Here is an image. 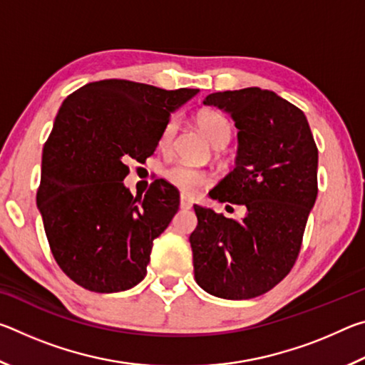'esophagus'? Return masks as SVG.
<instances>
[{
	"label": "esophagus",
	"mask_w": 365,
	"mask_h": 365,
	"mask_svg": "<svg viewBox=\"0 0 365 365\" xmlns=\"http://www.w3.org/2000/svg\"><path fill=\"white\" fill-rule=\"evenodd\" d=\"M193 206V202H191L187 196H180V207L182 209H190Z\"/></svg>",
	"instance_id": "esophagus-1"
}]
</instances>
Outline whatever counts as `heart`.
<instances>
[{
	"instance_id": "b5f03b06",
	"label": "heart",
	"mask_w": 365,
	"mask_h": 365,
	"mask_svg": "<svg viewBox=\"0 0 365 365\" xmlns=\"http://www.w3.org/2000/svg\"><path fill=\"white\" fill-rule=\"evenodd\" d=\"M196 125L200 128V132L205 135L209 143L214 148H224L228 140H230L232 135V127L230 122L227 120L225 115H222L217 110H201L200 114L196 115ZM177 133V122L172 119L165 127L163 128L159 137V150L168 151L170 150L172 141ZM165 178H168L169 183L174 185L185 195H196L201 188H205L211 182V178L200 169L191 168L187 164H175L172 165L170 169L165 172Z\"/></svg>"
}]
</instances>
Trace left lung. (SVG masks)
I'll use <instances>...</instances> for the list:
<instances>
[{
  "mask_svg": "<svg viewBox=\"0 0 365 365\" xmlns=\"http://www.w3.org/2000/svg\"><path fill=\"white\" fill-rule=\"evenodd\" d=\"M202 103L238 128L235 169L209 196L245 205L246 215L233 220L193 206L195 280L217 298H256L285 279L299 255L317 197L319 151L304 113L274 91H219Z\"/></svg>",
  "mask_w": 365,
  "mask_h": 365,
  "instance_id": "left-lung-1",
  "label": "left lung"
}]
</instances>
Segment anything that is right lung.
Masks as SVG:
<instances>
[{
    "instance_id": "right-lung-1",
    "label": "right lung",
    "mask_w": 365,
    "mask_h": 365,
    "mask_svg": "<svg viewBox=\"0 0 365 365\" xmlns=\"http://www.w3.org/2000/svg\"><path fill=\"white\" fill-rule=\"evenodd\" d=\"M197 91L110 78L83 85L59 108L36 205L54 259L77 285L117 293L145 279L154 238L180 196L158 178L145 197H133L123 185L127 163L151 156L170 114Z\"/></svg>"
}]
</instances>
